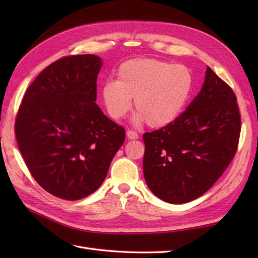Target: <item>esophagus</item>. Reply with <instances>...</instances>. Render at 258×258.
Segmentation results:
<instances>
[{"label": "esophagus", "mask_w": 258, "mask_h": 258, "mask_svg": "<svg viewBox=\"0 0 258 258\" xmlns=\"http://www.w3.org/2000/svg\"><path fill=\"white\" fill-rule=\"evenodd\" d=\"M127 139L128 140H136V139H139V134L135 132V131H132V130H130V131H127Z\"/></svg>", "instance_id": "1"}]
</instances>
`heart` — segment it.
I'll return each instance as SVG.
<instances>
[{
    "label": "heart",
    "mask_w": 258,
    "mask_h": 258,
    "mask_svg": "<svg viewBox=\"0 0 258 258\" xmlns=\"http://www.w3.org/2000/svg\"><path fill=\"white\" fill-rule=\"evenodd\" d=\"M193 86V76L184 65L155 58H135L119 65L117 81L103 84L102 97L114 119L130 111L132 97L136 122L146 120L152 127L165 126L176 118Z\"/></svg>",
    "instance_id": "heart-1"
}]
</instances>
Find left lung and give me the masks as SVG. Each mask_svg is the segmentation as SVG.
Wrapping results in <instances>:
<instances>
[{"label":"left lung","mask_w":258,"mask_h":258,"mask_svg":"<svg viewBox=\"0 0 258 258\" xmlns=\"http://www.w3.org/2000/svg\"><path fill=\"white\" fill-rule=\"evenodd\" d=\"M240 135L237 98L207 68L199 94L172 123L143 134L145 182L158 199L183 204L222 176L236 154Z\"/></svg>","instance_id":"8db88e82"}]
</instances>
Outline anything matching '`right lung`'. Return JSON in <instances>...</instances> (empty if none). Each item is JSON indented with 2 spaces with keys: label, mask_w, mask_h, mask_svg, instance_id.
<instances>
[{
  "label": "right lung",
  "mask_w": 258,
  "mask_h": 258,
  "mask_svg": "<svg viewBox=\"0 0 258 258\" xmlns=\"http://www.w3.org/2000/svg\"><path fill=\"white\" fill-rule=\"evenodd\" d=\"M101 58L71 55L53 62L26 90L15 136L31 175L48 193L68 201L100 187L125 130L96 101Z\"/></svg>",
  "instance_id": "obj_1"
}]
</instances>
